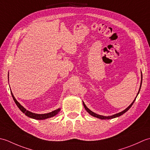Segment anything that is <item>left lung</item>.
I'll return each mask as SVG.
<instances>
[{
    "mask_svg": "<svg viewBox=\"0 0 150 150\" xmlns=\"http://www.w3.org/2000/svg\"><path fill=\"white\" fill-rule=\"evenodd\" d=\"M141 73H142V72H141ZM141 77H142V75H141ZM141 84H142V79H141V86H140V89H141ZM140 89H139V91H140ZM139 92H138V93H137V95H138V94H139ZM137 98V97H136ZM135 99L136 98H135V100H133V103L129 105V106L126 108V110H124V111H121V112H120V113H117V114H115V115H112V116H108V117H106V116H103V115H98V114H96V113H95L94 112H93V111H91L90 110H89L88 108L86 107V106L85 105V104L83 103V105H84V108H85V109H86V110L88 112L90 113L91 115H92L93 117H97V118H98V119H113V118H115V117H119V116H120V115H122V114H124V113H126L127 111H128L130 108L132 107V106L133 105V104L134 103V102H135Z\"/></svg>",
    "mask_w": 150,
    "mask_h": 150,
    "instance_id": "1",
    "label": "left lung"
}]
</instances>
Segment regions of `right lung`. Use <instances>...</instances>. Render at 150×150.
Instances as JSON below:
<instances>
[{"instance_id": "obj_1", "label": "right lung", "mask_w": 150, "mask_h": 150, "mask_svg": "<svg viewBox=\"0 0 150 150\" xmlns=\"http://www.w3.org/2000/svg\"><path fill=\"white\" fill-rule=\"evenodd\" d=\"M11 93L12 97H13V98L15 104H17V106H18L19 109L21 110L22 112H23L24 113H25V115H27L28 117L33 118V119H37V120L46 119H47V118H50V117H54L55 115H56L59 112V111H60V109H58V110H56L55 111H53L50 113H45V114H36V113H32V112H30V111L26 110L23 106H21V104L19 103L17 100H16V98L13 96V95L12 92H11Z\"/></svg>"}]
</instances>
